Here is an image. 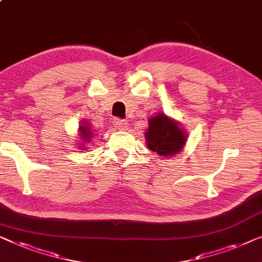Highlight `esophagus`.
<instances>
[{"mask_svg":"<svg viewBox=\"0 0 262 262\" xmlns=\"http://www.w3.org/2000/svg\"><path fill=\"white\" fill-rule=\"evenodd\" d=\"M114 124H115L117 128H120V129H126L128 127L127 121H124L122 119H115L114 120Z\"/></svg>","mask_w":262,"mask_h":262,"instance_id":"obj_1","label":"esophagus"}]
</instances>
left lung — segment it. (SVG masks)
I'll return each mask as SVG.
<instances>
[{
  "instance_id": "obj_1",
  "label": "left lung",
  "mask_w": 262,
  "mask_h": 262,
  "mask_svg": "<svg viewBox=\"0 0 262 262\" xmlns=\"http://www.w3.org/2000/svg\"><path fill=\"white\" fill-rule=\"evenodd\" d=\"M145 138L152 152L158 153L160 157L169 158L182 152L186 143V132L174 120L159 113L149 119Z\"/></svg>"
}]
</instances>
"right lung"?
<instances>
[{
  "label": "right lung",
  "instance_id": "1",
  "mask_svg": "<svg viewBox=\"0 0 262 262\" xmlns=\"http://www.w3.org/2000/svg\"><path fill=\"white\" fill-rule=\"evenodd\" d=\"M79 136H80V139H82L83 145H80L79 143L78 146L80 147V149H85V146L84 145L89 143L90 139L94 136V132L90 128V124L88 123V121H83L82 124L79 126Z\"/></svg>",
  "mask_w": 262,
  "mask_h": 262
}]
</instances>
